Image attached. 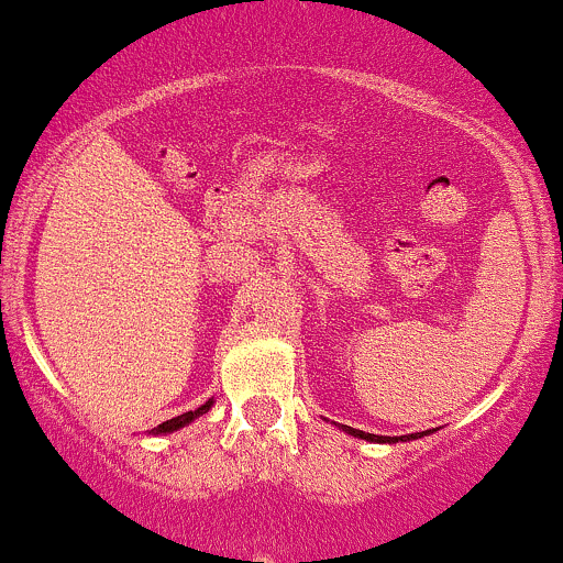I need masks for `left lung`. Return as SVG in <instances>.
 <instances>
[{
    "label": "left lung",
    "mask_w": 563,
    "mask_h": 563,
    "mask_svg": "<svg viewBox=\"0 0 563 563\" xmlns=\"http://www.w3.org/2000/svg\"><path fill=\"white\" fill-rule=\"evenodd\" d=\"M349 434H354V438H362V440H373V443H397V440H416V438H424V432H416V434H405V438H384V434H371V432H362V429H354V427H343Z\"/></svg>",
    "instance_id": "left-lung-1"
}]
</instances>
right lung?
<instances>
[{
	"label": "right lung",
	"instance_id": "obj_1",
	"mask_svg": "<svg viewBox=\"0 0 563 563\" xmlns=\"http://www.w3.org/2000/svg\"><path fill=\"white\" fill-rule=\"evenodd\" d=\"M209 408H211V400H209L207 405H201V408H196V410H187V413H183V416H174V419L163 421V424L155 427L153 432H155V434H161V432H174V429H179V427L190 424V421H196L198 416H203V413H207Z\"/></svg>",
	"mask_w": 563,
	"mask_h": 563
}]
</instances>
